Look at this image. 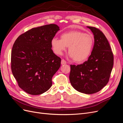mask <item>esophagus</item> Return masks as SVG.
Wrapping results in <instances>:
<instances>
[{"label": "esophagus", "mask_w": 123, "mask_h": 123, "mask_svg": "<svg viewBox=\"0 0 123 123\" xmlns=\"http://www.w3.org/2000/svg\"><path fill=\"white\" fill-rule=\"evenodd\" d=\"M66 63H67L66 61L65 60H64V59H62V61H61V64H62V65H65V64H66Z\"/></svg>", "instance_id": "esophagus-1"}]
</instances>
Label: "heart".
<instances>
[{
    "label": "heart",
    "mask_w": 123,
    "mask_h": 123,
    "mask_svg": "<svg viewBox=\"0 0 123 123\" xmlns=\"http://www.w3.org/2000/svg\"><path fill=\"white\" fill-rule=\"evenodd\" d=\"M51 45L54 53L61 55L68 47L70 56L76 62L87 61L92 52L94 38L92 35L79 30H70L63 33L61 39L54 37Z\"/></svg>",
    "instance_id": "heart-1"
}]
</instances>
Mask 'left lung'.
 <instances>
[{
	"label": "left lung",
	"mask_w": 123,
	"mask_h": 123,
	"mask_svg": "<svg viewBox=\"0 0 123 123\" xmlns=\"http://www.w3.org/2000/svg\"><path fill=\"white\" fill-rule=\"evenodd\" d=\"M94 35V44L87 61L71 65L69 79L76 90L90 94L99 91L108 83L113 66V55L108 41L98 28L87 27Z\"/></svg>",
	"instance_id": "8db88e82"
}]
</instances>
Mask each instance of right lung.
Listing matches in <instances>:
<instances>
[{
	"label": "right lung",
	"instance_id": "right-lung-1",
	"mask_svg": "<svg viewBox=\"0 0 123 123\" xmlns=\"http://www.w3.org/2000/svg\"><path fill=\"white\" fill-rule=\"evenodd\" d=\"M59 27L55 24L32 28L16 39L11 52V69L19 87L31 95L46 92L61 67V59L51 49V41Z\"/></svg>",
	"mask_w": 123,
	"mask_h": 123
}]
</instances>
